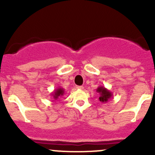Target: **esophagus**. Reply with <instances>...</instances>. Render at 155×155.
Returning <instances> with one entry per match:
<instances>
[{"label": "esophagus", "mask_w": 155, "mask_h": 155, "mask_svg": "<svg viewBox=\"0 0 155 155\" xmlns=\"http://www.w3.org/2000/svg\"><path fill=\"white\" fill-rule=\"evenodd\" d=\"M76 88H78V89H83L84 87L81 85V86H76Z\"/></svg>", "instance_id": "obj_1"}]
</instances>
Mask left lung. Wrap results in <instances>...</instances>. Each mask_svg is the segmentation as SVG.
Wrapping results in <instances>:
<instances>
[{
	"mask_svg": "<svg viewBox=\"0 0 155 155\" xmlns=\"http://www.w3.org/2000/svg\"><path fill=\"white\" fill-rule=\"evenodd\" d=\"M97 92L100 94L99 101L102 103H107L108 100L112 97V93L105 87L99 86L97 88Z\"/></svg>",
	"mask_w": 155,
	"mask_h": 155,
	"instance_id": "obj_1",
	"label": "left lung"
}]
</instances>
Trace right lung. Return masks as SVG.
I'll return each instance as SVG.
<instances>
[{
    "label": "right lung",
    "instance_id": "add662e5",
    "mask_svg": "<svg viewBox=\"0 0 155 155\" xmlns=\"http://www.w3.org/2000/svg\"><path fill=\"white\" fill-rule=\"evenodd\" d=\"M64 94V89L61 87H58L52 93H51V97L53 98V101H56L57 100H58V98L61 97Z\"/></svg>",
    "mask_w": 155,
    "mask_h": 155
}]
</instances>
